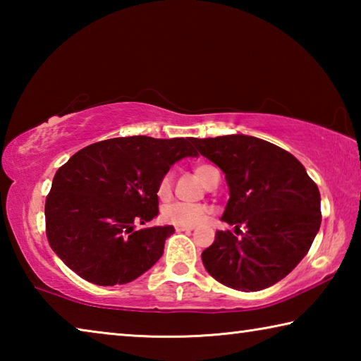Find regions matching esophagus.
Returning a JSON list of instances; mask_svg holds the SVG:
<instances>
[{
	"instance_id": "1",
	"label": "esophagus",
	"mask_w": 361,
	"mask_h": 361,
	"mask_svg": "<svg viewBox=\"0 0 361 361\" xmlns=\"http://www.w3.org/2000/svg\"><path fill=\"white\" fill-rule=\"evenodd\" d=\"M176 232H191L192 228H183V226H176Z\"/></svg>"
}]
</instances>
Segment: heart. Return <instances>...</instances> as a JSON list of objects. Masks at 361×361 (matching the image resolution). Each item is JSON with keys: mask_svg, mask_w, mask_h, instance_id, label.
Wrapping results in <instances>:
<instances>
[{"mask_svg": "<svg viewBox=\"0 0 361 361\" xmlns=\"http://www.w3.org/2000/svg\"><path fill=\"white\" fill-rule=\"evenodd\" d=\"M215 167L209 166V164H199L194 167V173L199 176V180L207 185V180L210 178V175L215 172ZM156 194L159 200L166 202L172 197V175L166 173L157 183ZM207 215H209V209L205 205L199 204H183L175 202L169 204L162 209L161 216L166 223L173 226H183V228H195V226L202 224L205 221Z\"/></svg>", "mask_w": 361, "mask_h": 361, "instance_id": "heart-1", "label": "heart"}]
</instances>
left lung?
I'll return each instance as SVG.
<instances>
[{"instance_id":"1","label":"left lung","mask_w":361,"mask_h":361,"mask_svg":"<svg viewBox=\"0 0 361 361\" xmlns=\"http://www.w3.org/2000/svg\"><path fill=\"white\" fill-rule=\"evenodd\" d=\"M223 170L231 197L223 221L243 226L242 239L216 231L202 252L210 276L229 288L258 291L288 276L320 229V192L302 164L279 146L248 135L194 138Z\"/></svg>"}]
</instances>
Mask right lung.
Masks as SVG:
<instances>
[{
	"label": "right lung",
	"mask_w": 361,
	"mask_h": 361,
	"mask_svg": "<svg viewBox=\"0 0 361 361\" xmlns=\"http://www.w3.org/2000/svg\"><path fill=\"white\" fill-rule=\"evenodd\" d=\"M192 142L121 137L71 156L54 176L44 209L46 235L59 258L102 286L129 283L154 266L173 226H135L157 216V183L176 161L197 156Z\"/></svg>",
	"instance_id": "obj_1"
}]
</instances>
